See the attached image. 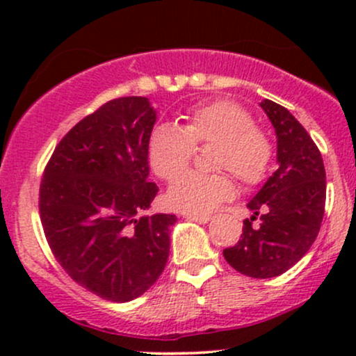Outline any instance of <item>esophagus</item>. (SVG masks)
I'll use <instances>...</instances> for the list:
<instances>
[{
  "label": "esophagus",
  "instance_id": "1",
  "mask_svg": "<svg viewBox=\"0 0 356 356\" xmlns=\"http://www.w3.org/2000/svg\"><path fill=\"white\" fill-rule=\"evenodd\" d=\"M187 220H192V222H199V224H207L211 220V216H195V214H187L186 216Z\"/></svg>",
  "mask_w": 356,
  "mask_h": 356
}]
</instances>
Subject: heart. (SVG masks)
Returning <instances> with one entry per match:
<instances>
[{"label":"heart","mask_w":356,"mask_h":356,"mask_svg":"<svg viewBox=\"0 0 356 356\" xmlns=\"http://www.w3.org/2000/svg\"><path fill=\"white\" fill-rule=\"evenodd\" d=\"M207 144L214 145L211 169L229 170L246 186L263 181L271 165L273 144L268 134L252 125L246 108L220 99L187 110L177 125L155 127L147 144L150 169L162 181H172L189 164L194 147ZM234 194V181L224 170H191L169 187L165 204L179 212L206 214Z\"/></svg>","instance_id":"heart-1"}]
</instances>
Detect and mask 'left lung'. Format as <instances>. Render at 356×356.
<instances>
[{
  "mask_svg": "<svg viewBox=\"0 0 356 356\" xmlns=\"http://www.w3.org/2000/svg\"><path fill=\"white\" fill-rule=\"evenodd\" d=\"M275 127L276 172L248 202L238 244L224 249L236 271L251 277H275L295 266L316 239L325 214L326 174L320 150L305 127L271 100L261 102ZM260 219L259 227L252 220Z\"/></svg>",
  "mask_w": 356,
  "mask_h": 356,
  "instance_id": "obj_1",
  "label": "left lung"
}]
</instances>
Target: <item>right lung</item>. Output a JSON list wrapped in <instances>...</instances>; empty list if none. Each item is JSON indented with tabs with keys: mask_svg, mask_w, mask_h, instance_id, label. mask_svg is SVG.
I'll use <instances>...</instances> for the list:
<instances>
[{
	"mask_svg": "<svg viewBox=\"0 0 356 356\" xmlns=\"http://www.w3.org/2000/svg\"><path fill=\"white\" fill-rule=\"evenodd\" d=\"M157 113L145 97H122L80 120L56 145L40 186V218L60 266L104 300L127 303L164 271L174 214L142 216L147 144Z\"/></svg>",
	"mask_w": 356,
	"mask_h": 356,
	"instance_id": "1",
	"label": "right lung"
}]
</instances>
